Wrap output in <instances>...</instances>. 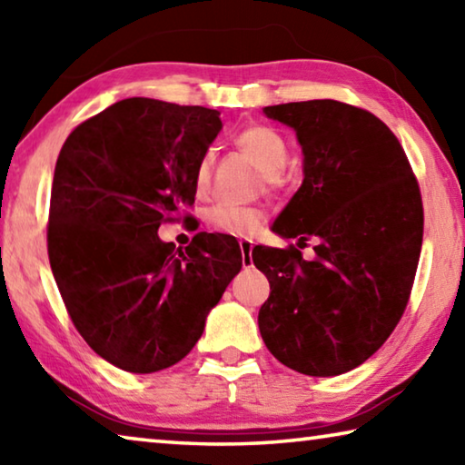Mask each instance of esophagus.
Masks as SVG:
<instances>
[{"label": "esophagus", "instance_id": "esophagus-1", "mask_svg": "<svg viewBox=\"0 0 465 465\" xmlns=\"http://www.w3.org/2000/svg\"><path fill=\"white\" fill-rule=\"evenodd\" d=\"M252 248H254L252 240H240V252H242V264L243 266L252 264Z\"/></svg>", "mask_w": 465, "mask_h": 465}]
</instances>
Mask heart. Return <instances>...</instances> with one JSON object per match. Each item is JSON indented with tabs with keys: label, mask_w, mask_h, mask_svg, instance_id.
I'll list each match as a JSON object with an SVG mask.
<instances>
[{
	"label": "heart",
	"mask_w": 465,
	"mask_h": 465,
	"mask_svg": "<svg viewBox=\"0 0 465 465\" xmlns=\"http://www.w3.org/2000/svg\"><path fill=\"white\" fill-rule=\"evenodd\" d=\"M235 147L246 153L256 168L262 172V183L266 188L279 184V172L285 168L289 160L287 141L277 131L264 124H252L240 131L233 139ZM211 180H213V155L204 153L194 170V191L199 196L211 193ZM264 223V211L258 207H240V204L222 203L211 209L209 225L215 232L235 238H250Z\"/></svg>",
	"instance_id": "1"
}]
</instances>
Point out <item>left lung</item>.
I'll return each instance as SVG.
<instances>
[{"instance_id": "8db88e82", "label": "left lung", "mask_w": 465, "mask_h": 465, "mask_svg": "<svg viewBox=\"0 0 465 465\" xmlns=\"http://www.w3.org/2000/svg\"><path fill=\"white\" fill-rule=\"evenodd\" d=\"M297 133L303 184L272 230L299 243L256 246L271 282L258 312L262 341L282 365L313 377L351 371L388 341L411 299L422 246V196L388 124L338 100L266 106Z\"/></svg>"}]
</instances>
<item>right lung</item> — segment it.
<instances>
[{
	"label": "right lung",
	"instance_id": "add662e5",
	"mask_svg": "<svg viewBox=\"0 0 465 465\" xmlns=\"http://www.w3.org/2000/svg\"><path fill=\"white\" fill-rule=\"evenodd\" d=\"M217 110L127 98L77 124L54 166L46 250L77 332L108 363L155 373L183 361L242 269L232 235L183 250L157 230L188 219Z\"/></svg>",
	"mask_w": 465,
	"mask_h": 465
}]
</instances>
